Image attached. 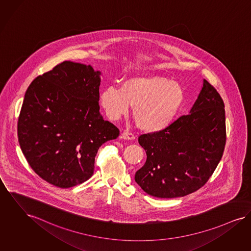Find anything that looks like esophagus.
<instances>
[{
    "mask_svg": "<svg viewBox=\"0 0 251 251\" xmlns=\"http://www.w3.org/2000/svg\"><path fill=\"white\" fill-rule=\"evenodd\" d=\"M120 138H121L122 139H128V140H133V139H135V136H134L132 133H130V132H126V131H125V132L121 133V135H120Z\"/></svg>",
    "mask_w": 251,
    "mask_h": 251,
    "instance_id": "34e87169",
    "label": "esophagus"
}]
</instances>
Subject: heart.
Segmentation results:
<instances>
[{"instance_id":"heart-1","label":"heart","mask_w":251,"mask_h":251,"mask_svg":"<svg viewBox=\"0 0 251 251\" xmlns=\"http://www.w3.org/2000/svg\"><path fill=\"white\" fill-rule=\"evenodd\" d=\"M181 86L166 76H134L120 87L110 85L100 93V103L106 115L117 121L132 106L137 126L146 132H158L173 122L184 102Z\"/></svg>"}]
</instances>
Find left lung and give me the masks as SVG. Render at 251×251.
Returning a JSON list of instances; mask_svg holds the SVG:
<instances>
[{"label": "left lung", "instance_id": "8db88e82", "mask_svg": "<svg viewBox=\"0 0 251 251\" xmlns=\"http://www.w3.org/2000/svg\"><path fill=\"white\" fill-rule=\"evenodd\" d=\"M225 142L224 103L204 79L189 114L164 130L139 136L147 160L136 172L135 181L145 193L159 198L192 194L213 174Z\"/></svg>", "mask_w": 251, "mask_h": 251}]
</instances>
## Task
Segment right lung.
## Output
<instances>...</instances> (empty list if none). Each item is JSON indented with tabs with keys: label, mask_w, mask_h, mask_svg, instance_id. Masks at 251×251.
Wrapping results in <instances>:
<instances>
[{
	"label": "right lung",
	"mask_w": 251,
	"mask_h": 251,
	"mask_svg": "<svg viewBox=\"0 0 251 251\" xmlns=\"http://www.w3.org/2000/svg\"><path fill=\"white\" fill-rule=\"evenodd\" d=\"M100 71L64 61L29 84L18 123L21 151L48 183L70 188L93 175L95 157L119 129L100 112Z\"/></svg>",
	"instance_id": "obj_1"
}]
</instances>
